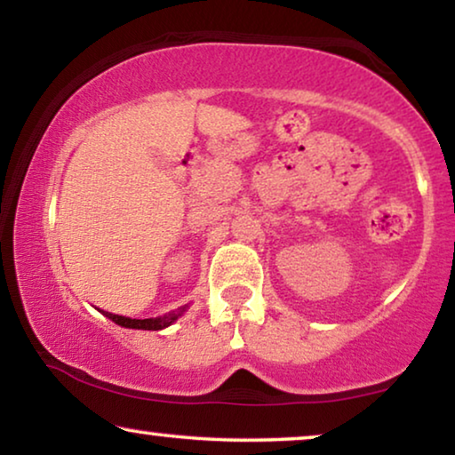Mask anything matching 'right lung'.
Segmentation results:
<instances>
[{
    "label": "right lung",
    "instance_id": "1",
    "mask_svg": "<svg viewBox=\"0 0 455 455\" xmlns=\"http://www.w3.org/2000/svg\"><path fill=\"white\" fill-rule=\"evenodd\" d=\"M186 307L178 308V310H172L170 315H164V316H157V319H130V316H120V315H114V313H103L108 319H111L117 325L122 327H128V329H148V331H159V329H165L170 327L173 321H178V316L184 315Z\"/></svg>",
    "mask_w": 455,
    "mask_h": 455
}]
</instances>
